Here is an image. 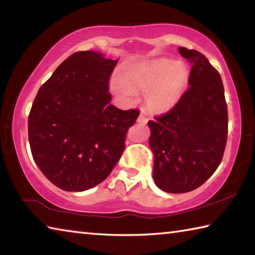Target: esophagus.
Segmentation results:
<instances>
[{"label": "esophagus", "mask_w": 255, "mask_h": 255, "mask_svg": "<svg viewBox=\"0 0 255 255\" xmlns=\"http://www.w3.org/2000/svg\"><path fill=\"white\" fill-rule=\"evenodd\" d=\"M137 121H138V123H140V124H145V123L148 122V117L145 116L143 113H141V114H140V115H139Z\"/></svg>", "instance_id": "esophagus-1"}]
</instances>
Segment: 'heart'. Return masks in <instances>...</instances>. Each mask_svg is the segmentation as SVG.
<instances>
[{
    "mask_svg": "<svg viewBox=\"0 0 255 255\" xmlns=\"http://www.w3.org/2000/svg\"><path fill=\"white\" fill-rule=\"evenodd\" d=\"M188 69L181 61L160 58L130 70L122 78H114L111 88L117 94L133 97L136 90L149 91L148 106L154 112H166L181 100L188 83Z\"/></svg>",
    "mask_w": 255,
    "mask_h": 255,
    "instance_id": "heart-1",
    "label": "heart"
}]
</instances>
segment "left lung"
<instances>
[{"label": "left lung", "instance_id": "1", "mask_svg": "<svg viewBox=\"0 0 255 255\" xmlns=\"http://www.w3.org/2000/svg\"><path fill=\"white\" fill-rule=\"evenodd\" d=\"M191 62L189 88L177 104L149 121L154 155L153 180L162 191L191 192L214 174L228 136V110L223 80L197 50L178 48Z\"/></svg>", "mask_w": 255, "mask_h": 255}]
</instances>
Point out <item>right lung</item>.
<instances>
[{
  "instance_id": "add662e5",
  "label": "right lung",
  "mask_w": 255,
  "mask_h": 255,
  "mask_svg": "<svg viewBox=\"0 0 255 255\" xmlns=\"http://www.w3.org/2000/svg\"><path fill=\"white\" fill-rule=\"evenodd\" d=\"M117 60L96 51L67 58L40 86L28 117L32 158L63 191L82 192L111 174L139 110L111 104L108 83Z\"/></svg>"
}]
</instances>
